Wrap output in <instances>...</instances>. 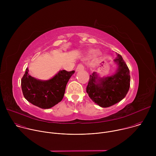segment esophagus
Masks as SVG:
<instances>
[{
	"label": "esophagus",
	"mask_w": 156,
	"mask_h": 156,
	"mask_svg": "<svg viewBox=\"0 0 156 156\" xmlns=\"http://www.w3.org/2000/svg\"><path fill=\"white\" fill-rule=\"evenodd\" d=\"M84 70V66L81 64V63H79L78 65H77V67L76 69V72H78V71H80V70Z\"/></svg>",
	"instance_id": "34e87169"
}]
</instances>
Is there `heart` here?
<instances>
[{
  "label": "heart",
  "instance_id": "heart-1",
  "mask_svg": "<svg viewBox=\"0 0 156 156\" xmlns=\"http://www.w3.org/2000/svg\"><path fill=\"white\" fill-rule=\"evenodd\" d=\"M93 53H94V51H91V54H93Z\"/></svg>",
  "mask_w": 156,
  "mask_h": 156
}]
</instances>
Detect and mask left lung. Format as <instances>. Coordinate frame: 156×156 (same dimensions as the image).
Wrapping results in <instances>:
<instances>
[{"label":"left lung","instance_id":"8db88e82","mask_svg":"<svg viewBox=\"0 0 156 156\" xmlns=\"http://www.w3.org/2000/svg\"><path fill=\"white\" fill-rule=\"evenodd\" d=\"M117 72L110 76L98 78L95 72L90 76L86 92L91 100L102 107H108L122 101L128 92L129 70L122 57L118 54Z\"/></svg>","mask_w":156,"mask_h":156}]
</instances>
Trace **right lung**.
<instances>
[{
    "instance_id": "add662e5",
    "label": "right lung",
    "mask_w": 156,
    "mask_h": 156,
    "mask_svg": "<svg viewBox=\"0 0 156 156\" xmlns=\"http://www.w3.org/2000/svg\"><path fill=\"white\" fill-rule=\"evenodd\" d=\"M74 73L63 70L49 80L41 81L30 75L27 68L21 81L22 92L32 104L41 108H51L62 100L66 85Z\"/></svg>"
}]
</instances>
